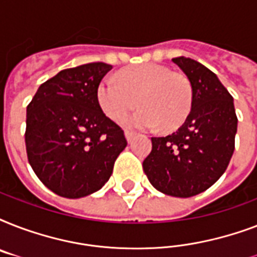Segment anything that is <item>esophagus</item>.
<instances>
[{
    "instance_id": "1",
    "label": "esophagus",
    "mask_w": 257,
    "mask_h": 257,
    "mask_svg": "<svg viewBox=\"0 0 257 257\" xmlns=\"http://www.w3.org/2000/svg\"><path fill=\"white\" fill-rule=\"evenodd\" d=\"M125 137H126L128 143H132L133 137H135V133L131 132V131H125Z\"/></svg>"
}]
</instances>
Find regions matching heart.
Listing matches in <instances>:
<instances>
[{
	"label": "heart",
	"mask_w": 257,
	"mask_h": 257,
	"mask_svg": "<svg viewBox=\"0 0 257 257\" xmlns=\"http://www.w3.org/2000/svg\"><path fill=\"white\" fill-rule=\"evenodd\" d=\"M141 108L126 117L131 128L173 131L187 120L193 105V88L184 74L173 73L168 66L143 64L121 70L116 78H104L97 88V100L113 121L137 105Z\"/></svg>",
	"instance_id": "b5f03b06"
}]
</instances>
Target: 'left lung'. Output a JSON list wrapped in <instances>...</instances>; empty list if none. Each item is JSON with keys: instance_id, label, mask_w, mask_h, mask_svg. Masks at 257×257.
Returning <instances> with one entry per match:
<instances>
[{"instance_id": "1", "label": "left lung", "mask_w": 257, "mask_h": 257, "mask_svg": "<svg viewBox=\"0 0 257 257\" xmlns=\"http://www.w3.org/2000/svg\"><path fill=\"white\" fill-rule=\"evenodd\" d=\"M193 88V105L176 132L152 137L143 169L165 195L192 197L221 177L235 151L237 132L233 97L213 72L187 57L172 58Z\"/></svg>"}]
</instances>
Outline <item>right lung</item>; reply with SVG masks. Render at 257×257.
<instances>
[{
	"mask_svg": "<svg viewBox=\"0 0 257 257\" xmlns=\"http://www.w3.org/2000/svg\"><path fill=\"white\" fill-rule=\"evenodd\" d=\"M110 69L90 62L61 70L40 85L26 108L29 164L61 197L78 199L101 189L128 144L97 100V88Z\"/></svg>",
	"mask_w": 257,
	"mask_h": 257,
	"instance_id": "obj_1",
	"label": "right lung"
}]
</instances>
